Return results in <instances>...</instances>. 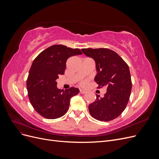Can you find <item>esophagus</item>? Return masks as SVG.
Here are the masks:
<instances>
[{
  "label": "esophagus",
  "instance_id": "obj_1",
  "mask_svg": "<svg viewBox=\"0 0 159 159\" xmlns=\"http://www.w3.org/2000/svg\"><path fill=\"white\" fill-rule=\"evenodd\" d=\"M80 93H81V94H84V93H86V92H87V91H86L85 90H84V89H80Z\"/></svg>",
  "mask_w": 159,
  "mask_h": 159
}]
</instances>
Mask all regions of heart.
Instances as JSON below:
<instances>
[{
	"label": "heart",
	"instance_id": "obj_1",
	"mask_svg": "<svg viewBox=\"0 0 159 159\" xmlns=\"http://www.w3.org/2000/svg\"><path fill=\"white\" fill-rule=\"evenodd\" d=\"M86 84H87V81H81V82H80V85H82V86H84V85H86Z\"/></svg>",
	"mask_w": 159,
	"mask_h": 159
}]
</instances>
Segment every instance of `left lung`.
I'll return each mask as SVG.
<instances>
[{"mask_svg":"<svg viewBox=\"0 0 159 159\" xmlns=\"http://www.w3.org/2000/svg\"><path fill=\"white\" fill-rule=\"evenodd\" d=\"M81 51L95 61L98 74L94 80L98 88H107L103 98L96 95V100L89 105V113L99 121H111L123 113L129 100L132 82L129 66L111 50L83 48Z\"/></svg>","mask_w":159,"mask_h":159,"instance_id":"obj_1","label":"left lung"}]
</instances>
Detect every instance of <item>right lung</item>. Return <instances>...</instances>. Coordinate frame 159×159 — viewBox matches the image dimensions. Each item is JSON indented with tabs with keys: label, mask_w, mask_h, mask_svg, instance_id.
Returning <instances> with one entry per match:
<instances>
[{
	"label": "right lung",
	"mask_w": 159,
	"mask_h": 159,
	"mask_svg": "<svg viewBox=\"0 0 159 159\" xmlns=\"http://www.w3.org/2000/svg\"><path fill=\"white\" fill-rule=\"evenodd\" d=\"M82 54L78 48L53 45L42 51L34 60L28 76V98L36 111L46 119L61 117L68 111L70 99L78 94V88L57 89L56 80L63 75L70 57Z\"/></svg>",
	"instance_id": "1"
}]
</instances>
